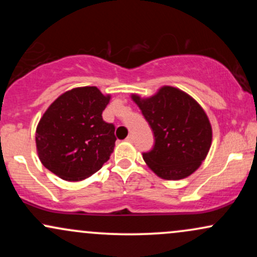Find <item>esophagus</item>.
<instances>
[{"label":"esophagus","mask_w":257,"mask_h":257,"mask_svg":"<svg viewBox=\"0 0 257 257\" xmlns=\"http://www.w3.org/2000/svg\"><path fill=\"white\" fill-rule=\"evenodd\" d=\"M126 141H129V143H133V141H134V135L129 134L128 137H126Z\"/></svg>","instance_id":"esophagus-1"}]
</instances>
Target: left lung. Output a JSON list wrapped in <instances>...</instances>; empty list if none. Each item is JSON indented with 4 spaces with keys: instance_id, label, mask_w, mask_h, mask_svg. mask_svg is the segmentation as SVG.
Wrapping results in <instances>:
<instances>
[{
    "instance_id": "obj_1",
    "label": "left lung",
    "mask_w": 257,
    "mask_h": 257,
    "mask_svg": "<svg viewBox=\"0 0 257 257\" xmlns=\"http://www.w3.org/2000/svg\"><path fill=\"white\" fill-rule=\"evenodd\" d=\"M153 135L155 146L143 153L153 173L164 180L190 176L200 167L211 146L213 131L198 102L185 91L164 85L150 98L133 94Z\"/></svg>"
}]
</instances>
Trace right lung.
I'll list each match as a JSON object with an SVG mask.
<instances>
[{"instance_id": "add662e5", "label": "right lung", "mask_w": 257, "mask_h": 257, "mask_svg": "<svg viewBox=\"0 0 257 257\" xmlns=\"http://www.w3.org/2000/svg\"><path fill=\"white\" fill-rule=\"evenodd\" d=\"M110 99L96 87H78L52 102L36 129L38 157L47 169L66 181H81L110 159L114 125L101 116Z\"/></svg>"}]
</instances>
